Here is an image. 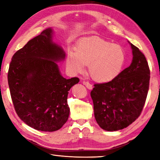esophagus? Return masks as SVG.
<instances>
[{
	"instance_id": "obj_1",
	"label": "esophagus",
	"mask_w": 160,
	"mask_h": 160,
	"mask_svg": "<svg viewBox=\"0 0 160 160\" xmlns=\"http://www.w3.org/2000/svg\"><path fill=\"white\" fill-rule=\"evenodd\" d=\"M83 84H84L85 86L87 87V89H92V85L90 83H89L88 82H83Z\"/></svg>"
}]
</instances>
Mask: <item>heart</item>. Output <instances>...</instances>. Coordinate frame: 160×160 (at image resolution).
Listing matches in <instances>:
<instances>
[{
	"instance_id": "b5f03b06",
	"label": "heart",
	"mask_w": 160,
	"mask_h": 160,
	"mask_svg": "<svg viewBox=\"0 0 160 160\" xmlns=\"http://www.w3.org/2000/svg\"><path fill=\"white\" fill-rule=\"evenodd\" d=\"M125 59V52L121 46L93 36L82 39L76 46V52L69 51L66 63L74 73H82L85 65H89L92 78L97 82L106 83L120 73Z\"/></svg>"
}]
</instances>
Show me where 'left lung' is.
I'll return each mask as SVG.
<instances>
[{"label":"left lung","mask_w":160,"mask_h":160,"mask_svg":"<svg viewBox=\"0 0 160 160\" xmlns=\"http://www.w3.org/2000/svg\"><path fill=\"white\" fill-rule=\"evenodd\" d=\"M132 60L114 79L91 91L97 123L107 131L127 128L141 114L149 88L150 70L144 54L130 43Z\"/></svg>","instance_id":"1"}]
</instances>
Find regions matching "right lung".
I'll use <instances>...</instances> for the list:
<instances>
[{
  "label": "right lung",
  "instance_id": "add662e5",
  "mask_svg": "<svg viewBox=\"0 0 160 160\" xmlns=\"http://www.w3.org/2000/svg\"><path fill=\"white\" fill-rule=\"evenodd\" d=\"M47 28L30 40L12 58L8 83L16 113L30 128L44 132L58 130L68 119V91L79 78L66 79L56 62L65 58L52 41Z\"/></svg>",
  "mask_w": 160,
  "mask_h": 160
}]
</instances>
